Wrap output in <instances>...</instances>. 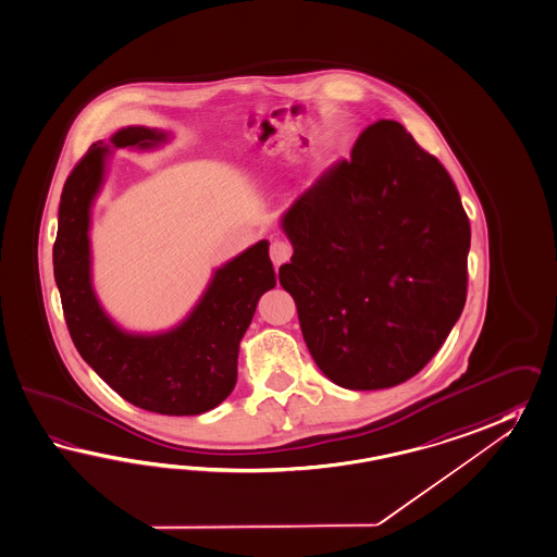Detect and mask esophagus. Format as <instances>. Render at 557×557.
<instances>
[{
  "label": "esophagus",
  "instance_id": "obj_1",
  "mask_svg": "<svg viewBox=\"0 0 557 557\" xmlns=\"http://www.w3.org/2000/svg\"><path fill=\"white\" fill-rule=\"evenodd\" d=\"M290 255H293V248H290V244L285 243V240H274V243L271 244V260L276 269H278L281 264L288 262Z\"/></svg>",
  "mask_w": 557,
  "mask_h": 557
}]
</instances>
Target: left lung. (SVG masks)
<instances>
[{
	"instance_id": "obj_1",
	"label": "left lung",
	"mask_w": 557,
	"mask_h": 557,
	"mask_svg": "<svg viewBox=\"0 0 557 557\" xmlns=\"http://www.w3.org/2000/svg\"><path fill=\"white\" fill-rule=\"evenodd\" d=\"M281 224L295 252L278 281L331 382L382 389L429 363L462 313L471 248L438 159L396 121H377Z\"/></svg>"
}]
</instances>
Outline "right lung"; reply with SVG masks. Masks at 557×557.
<instances>
[{
    "instance_id": "add662e5",
    "label": "right lung",
    "mask_w": 557,
    "mask_h": 557,
    "mask_svg": "<svg viewBox=\"0 0 557 557\" xmlns=\"http://www.w3.org/2000/svg\"><path fill=\"white\" fill-rule=\"evenodd\" d=\"M168 139L158 128L116 131L111 145H90L72 170L58 210L54 278L72 342L121 398L149 412L196 416L228 398L238 375V347L258 299L276 285L269 243L220 267L200 302L172 331L127 333L102 311L90 283V206L113 149H151Z\"/></svg>"
}]
</instances>
